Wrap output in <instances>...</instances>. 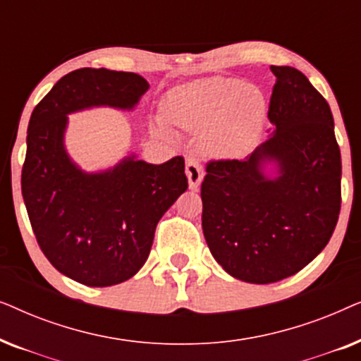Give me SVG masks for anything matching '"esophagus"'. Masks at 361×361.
I'll list each match as a JSON object with an SVG mask.
<instances>
[{"instance_id": "1", "label": "esophagus", "mask_w": 361, "mask_h": 361, "mask_svg": "<svg viewBox=\"0 0 361 361\" xmlns=\"http://www.w3.org/2000/svg\"><path fill=\"white\" fill-rule=\"evenodd\" d=\"M185 176L189 180V187L192 190H197L200 187V182L204 179V169H202L200 162L195 157H189L185 162Z\"/></svg>"}]
</instances>
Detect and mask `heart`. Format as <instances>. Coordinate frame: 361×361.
<instances>
[{"label":"heart","mask_w":361,"mask_h":361,"mask_svg":"<svg viewBox=\"0 0 361 361\" xmlns=\"http://www.w3.org/2000/svg\"><path fill=\"white\" fill-rule=\"evenodd\" d=\"M268 105L261 93L238 78L209 77L167 93L164 116L152 130L169 135V123L199 135V146L215 159H240L258 146L264 133Z\"/></svg>","instance_id":"1"}]
</instances>
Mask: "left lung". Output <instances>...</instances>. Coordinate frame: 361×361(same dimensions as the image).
Wrapping results in <instances>:
<instances>
[{"instance_id": "1", "label": "left lung", "mask_w": 361, "mask_h": 361, "mask_svg": "<svg viewBox=\"0 0 361 361\" xmlns=\"http://www.w3.org/2000/svg\"><path fill=\"white\" fill-rule=\"evenodd\" d=\"M271 137L243 161H210L202 182V230L221 268L253 284L305 268L337 225L342 159L325 98L298 68L271 66ZM273 161L276 177L264 174Z\"/></svg>"}]
</instances>
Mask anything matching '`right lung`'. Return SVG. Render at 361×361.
<instances>
[{"label": "right lung", "instance_id": "1", "mask_svg": "<svg viewBox=\"0 0 361 361\" xmlns=\"http://www.w3.org/2000/svg\"><path fill=\"white\" fill-rule=\"evenodd\" d=\"M149 88L133 72L78 68L34 108L21 190L42 253L59 273L92 288L130 279L149 256L157 221L187 190L184 157L147 164L126 156L85 172L67 154V115L93 106L133 110Z\"/></svg>", "mask_w": 361, "mask_h": 361}]
</instances>
